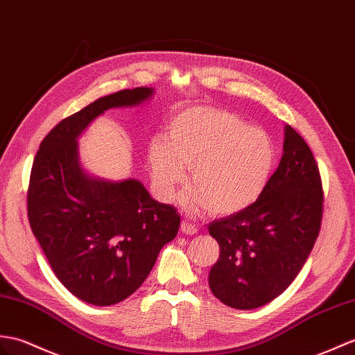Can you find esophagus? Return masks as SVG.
Wrapping results in <instances>:
<instances>
[{
    "mask_svg": "<svg viewBox=\"0 0 355 355\" xmlns=\"http://www.w3.org/2000/svg\"><path fill=\"white\" fill-rule=\"evenodd\" d=\"M181 232L183 233H186V234H196V232H198V227L195 225V224H191V222H187V220H183L181 222Z\"/></svg>",
    "mask_w": 355,
    "mask_h": 355,
    "instance_id": "34e87169",
    "label": "esophagus"
}]
</instances>
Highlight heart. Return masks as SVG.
Returning <instances> with one entry per match:
<instances>
[{"label": "heart", "instance_id": "obj_1", "mask_svg": "<svg viewBox=\"0 0 355 355\" xmlns=\"http://www.w3.org/2000/svg\"><path fill=\"white\" fill-rule=\"evenodd\" d=\"M154 186L171 200L187 178L193 186L183 198L189 211L207 209L233 215L259 200L275 166L277 151L265 130L237 114L200 107L171 121L166 137H155L148 150Z\"/></svg>", "mask_w": 355, "mask_h": 355}]
</instances>
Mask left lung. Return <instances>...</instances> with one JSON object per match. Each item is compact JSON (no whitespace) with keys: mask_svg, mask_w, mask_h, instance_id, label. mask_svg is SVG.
Here are the masks:
<instances>
[{"mask_svg":"<svg viewBox=\"0 0 355 355\" xmlns=\"http://www.w3.org/2000/svg\"><path fill=\"white\" fill-rule=\"evenodd\" d=\"M283 151L259 200L207 227L220 248L209 284L228 307L257 309L282 295L319 236L324 189L315 155L291 125Z\"/></svg>","mask_w":355,"mask_h":355,"instance_id":"left-lung-1","label":"left lung"}]
</instances>
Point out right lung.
<instances>
[{
    "label": "right lung",
    "instance_id": "1",
    "mask_svg": "<svg viewBox=\"0 0 355 355\" xmlns=\"http://www.w3.org/2000/svg\"><path fill=\"white\" fill-rule=\"evenodd\" d=\"M151 95L150 87L123 89L90 103L49 131L33 162L31 232L59 282L92 306H113L135 293L180 228L174 205L153 200L140 181L96 180L78 163L77 137L90 122Z\"/></svg>",
    "mask_w": 355,
    "mask_h": 355
}]
</instances>
